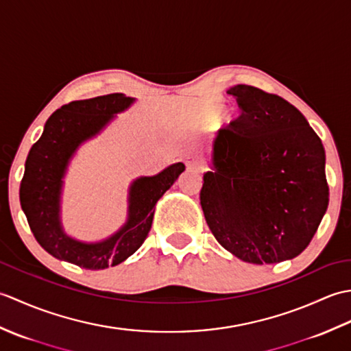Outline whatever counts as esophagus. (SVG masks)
<instances>
[{
	"mask_svg": "<svg viewBox=\"0 0 351 351\" xmlns=\"http://www.w3.org/2000/svg\"><path fill=\"white\" fill-rule=\"evenodd\" d=\"M185 166H187V169H189V170H193V171H202V170H204L202 162L197 161V160H191V158H189L187 161H185Z\"/></svg>",
	"mask_w": 351,
	"mask_h": 351,
	"instance_id": "1",
	"label": "esophagus"
}]
</instances>
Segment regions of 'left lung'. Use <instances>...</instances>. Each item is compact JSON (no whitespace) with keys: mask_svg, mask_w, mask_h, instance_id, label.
Segmentation results:
<instances>
[{"mask_svg":"<svg viewBox=\"0 0 351 351\" xmlns=\"http://www.w3.org/2000/svg\"><path fill=\"white\" fill-rule=\"evenodd\" d=\"M241 116L213 141L200 205L223 247L250 264L293 259L329 205L326 154L304 116L278 95L238 84Z\"/></svg>","mask_w":351,"mask_h":351,"instance_id":"1","label":"left lung"}]
</instances>
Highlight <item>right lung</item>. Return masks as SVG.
Masks as SVG:
<instances>
[{
	"label": "right lung",
	"mask_w": 351,
	"mask_h": 351,
	"mask_svg": "<svg viewBox=\"0 0 351 351\" xmlns=\"http://www.w3.org/2000/svg\"><path fill=\"white\" fill-rule=\"evenodd\" d=\"M134 101L123 93H111L66 104L51 114L40 138L29 149L19 189L21 206L37 243L57 259L87 270L123 263L143 244L156 202L185 170L182 162H176L155 176L137 178L130 187L128 220L107 240L83 243L64 232L60 197L71 158L81 143L99 134Z\"/></svg>",
	"instance_id": "right-lung-1"
}]
</instances>
